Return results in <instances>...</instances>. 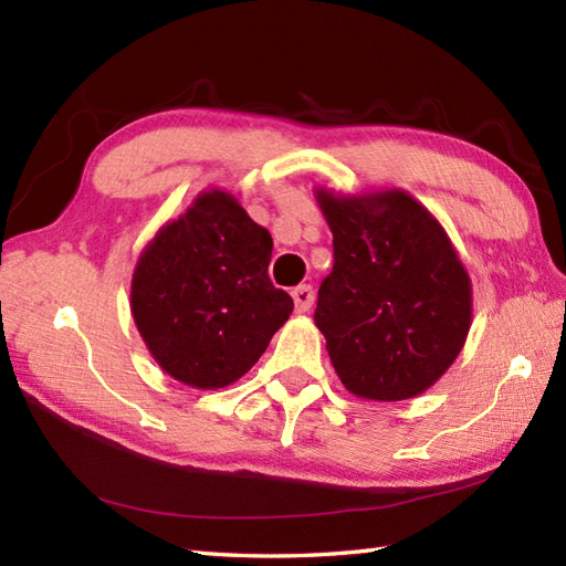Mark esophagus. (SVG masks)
<instances>
[{"instance_id": "obj_1", "label": "esophagus", "mask_w": 566, "mask_h": 566, "mask_svg": "<svg viewBox=\"0 0 566 566\" xmlns=\"http://www.w3.org/2000/svg\"><path fill=\"white\" fill-rule=\"evenodd\" d=\"M292 298L298 314H304V311H308L311 304H314V290H311L308 284H298L292 290Z\"/></svg>"}]
</instances>
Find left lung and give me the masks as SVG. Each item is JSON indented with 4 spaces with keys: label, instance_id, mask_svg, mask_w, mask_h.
<instances>
[{
    "label": "left lung",
    "instance_id": "1",
    "mask_svg": "<svg viewBox=\"0 0 566 566\" xmlns=\"http://www.w3.org/2000/svg\"><path fill=\"white\" fill-rule=\"evenodd\" d=\"M316 201L335 258L314 314L331 363L359 399H413L462 353L472 280L440 221L408 191L345 197L316 187Z\"/></svg>",
    "mask_w": 566,
    "mask_h": 566
}]
</instances>
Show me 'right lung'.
<instances>
[{
	"label": "right lung",
	"instance_id": "add662e5",
	"mask_svg": "<svg viewBox=\"0 0 566 566\" xmlns=\"http://www.w3.org/2000/svg\"><path fill=\"white\" fill-rule=\"evenodd\" d=\"M272 235L209 189L165 223L136 262L130 314L155 363L195 389L238 381L294 311L270 282Z\"/></svg>",
	"mask_w": 566,
	"mask_h": 566
}]
</instances>
